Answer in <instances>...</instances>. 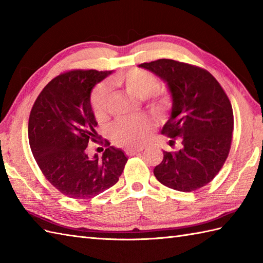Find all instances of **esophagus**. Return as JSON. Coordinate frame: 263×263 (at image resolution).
<instances>
[{"instance_id":"1","label":"esophagus","mask_w":263,"mask_h":263,"mask_svg":"<svg viewBox=\"0 0 263 263\" xmlns=\"http://www.w3.org/2000/svg\"><path fill=\"white\" fill-rule=\"evenodd\" d=\"M140 152H142V149H127L125 153H126L127 156H133V155H137L138 153H140Z\"/></svg>"}]
</instances>
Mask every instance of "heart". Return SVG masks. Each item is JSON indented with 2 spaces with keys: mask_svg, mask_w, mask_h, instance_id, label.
<instances>
[{
  "mask_svg": "<svg viewBox=\"0 0 263 263\" xmlns=\"http://www.w3.org/2000/svg\"><path fill=\"white\" fill-rule=\"evenodd\" d=\"M115 85L124 88L131 96L146 99L147 107L153 114L163 117L172 106V96L165 88L157 87V79L141 70H131L125 74H119L114 79ZM110 87L107 83L99 85L91 96V109L98 121L107 119L110 107ZM154 131V123L146 116L121 120L111 127V139L117 146L125 148H141L148 141Z\"/></svg>",
  "mask_w": 263,
  "mask_h": 263,
  "instance_id": "heart-1",
  "label": "heart"
}]
</instances>
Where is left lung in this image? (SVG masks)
Wrapping results in <instances>:
<instances>
[{"instance_id":"8db88e82","label":"left lung","mask_w":263,"mask_h":263,"mask_svg":"<svg viewBox=\"0 0 263 263\" xmlns=\"http://www.w3.org/2000/svg\"><path fill=\"white\" fill-rule=\"evenodd\" d=\"M166 82L172 96V113L161 133L176 139L182 148L164 150L155 167L156 178L176 191L192 192L206 185L219 173L230 154L234 116L224 89L208 71L178 61L160 59L142 63Z\"/></svg>"}]
</instances>
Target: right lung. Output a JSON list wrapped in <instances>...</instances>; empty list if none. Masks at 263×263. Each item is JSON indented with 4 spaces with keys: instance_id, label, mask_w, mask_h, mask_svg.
Returning <instances> with one entry per match:
<instances>
[{
    "instance_id": "1",
    "label": "right lung",
    "mask_w": 263,
    "mask_h": 263,
    "mask_svg": "<svg viewBox=\"0 0 263 263\" xmlns=\"http://www.w3.org/2000/svg\"><path fill=\"white\" fill-rule=\"evenodd\" d=\"M110 71L72 70L49 81L33 104L28 138L33 158L47 181L65 197L91 199L119 181L127 161L119 148L90 159L88 143L97 142L90 95ZM110 143H107L109 146Z\"/></svg>"
}]
</instances>
